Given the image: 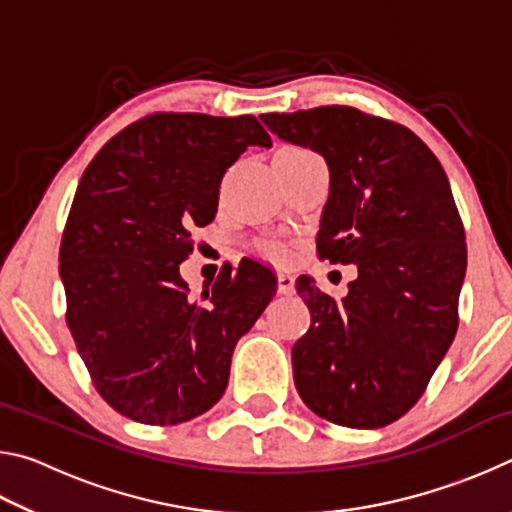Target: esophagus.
<instances>
[{
	"instance_id": "obj_1",
	"label": "esophagus",
	"mask_w": 512,
	"mask_h": 512,
	"mask_svg": "<svg viewBox=\"0 0 512 512\" xmlns=\"http://www.w3.org/2000/svg\"><path fill=\"white\" fill-rule=\"evenodd\" d=\"M277 291L282 296H291L293 293V275L291 273H277Z\"/></svg>"
}]
</instances>
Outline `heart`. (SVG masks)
<instances>
[{"mask_svg":"<svg viewBox=\"0 0 512 512\" xmlns=\"http://www.w3.org/2000/svg\"><path fill=\"white\" fill-rule=\"evenodd\" d=\"M280 153H287V155H311L309 151H302V149H284ZM262 255L268 257V259H273V262H284V259H287V250H284L282 246H277V244H264L262 246Z\"/></svg>","mask_w":512,"mask_h":512,"instance_id":"b5f03b06","label":"heart"}]
</instances>
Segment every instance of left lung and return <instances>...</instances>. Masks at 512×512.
I'll list each match as a JSON object with an SVG mask.
<instances>
[{"mask_svg":"<svg viewBox=\"0 0 512 512\" xmlns=\"http://www.w3.org/2000/svg\"><path fill=\"white\" fill-rule=\"evenodd\" d=\"M259 119L325 158L318 255L359 271L341 300L296 280L311 325L291 350L293 381L320 418L386 427L420 400L456 336L467 246L447 173L409 128L357 108Z\"/></svg>","mask_w":512,"mask_h":512,"instance_id":"8db88e82","label":"left lung"}]
</instances>
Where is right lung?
Returning a JSON list of instances; mask_svg holds the SVG:
<instances>
[{"instance_id": "add662e5", "label": "right lung", "mask_w": 512, "mask_h": 512, "mask_svg": "<svg viewBox=\"0 0 512 512\" xmlns=\"http://www.w3.org/2000/svg\"><path fill=\"white\" fill-rule=\"evenodd\" d=\"M248 146H271L253 115L160 112L112 137L76 187L58 257L67 325L99 395L135 422L212 409L237 341L275 296L255 259L225 268L203 300L180 277L189 230L214 221L223 173Z\"/></svg>"}]
</instances>
